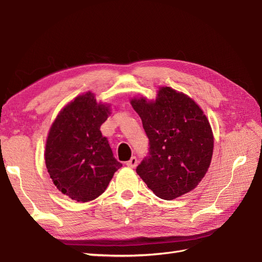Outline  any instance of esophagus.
Wrapping results in <instances>:
<instances>
[{"instance_id": "34e87169", "label": "esophagus", "mask_w": 262, "mask_h": 262, "mask_svg": "<svg viewBox=\"0 0 262 262\" xmlns=\"http://www.w3.org/2000/svg\"><path fill=\"white\" fill-rule=\"evenodd\" d=\"M137 164H138V158L136 157V156H132L131 158H130V161H128L125 163V165L128 166V167H130V168H134L137 166Z\"/></svg>"}]
</instances>
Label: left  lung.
<instances>
[{"label": "left lung", "instance_id": "left-lung-1", "mask_svg": "<svg viewBox=\"0 0 262 262\" xmlns=\"http://www.w3.org/2000/svg\"><path fill=\"white\" fill-rule=\"evenodd\" d=\"M148 138L138 175L158 198L171 200L194 189L210 167L213 134L207 117L187 95L162 87L155 101L132 99Z\"/></svg>", "mask_w": 262, "mask_h": 262}]
</instances>
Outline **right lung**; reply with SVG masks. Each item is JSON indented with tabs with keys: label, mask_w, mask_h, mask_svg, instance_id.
<instances>
[{
	"label": "right lung",
	"mask_w": 262,
	"mask_h": 262,
	"mask_svg": "<svg viewBox=\"0 0 262 262\" xmlns=\"http://www.w3.org/2000/svg\"><path fill=\"white\" fill-rule=\"evenodd\" d=\"M109 114L89 92L63 108L49 131L47 169L59 191L77 202L96 199L122 166L100 132Z\"/></svg>",
	"instance_id": "add662e5"
}]
</instances>
